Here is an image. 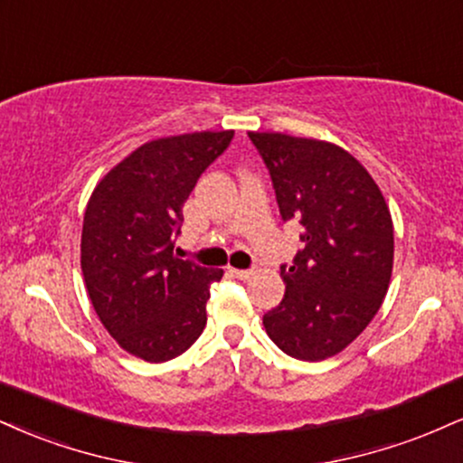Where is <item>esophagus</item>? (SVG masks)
<instances>
[{"label":"esophagus","mask_w":463,"mask_h":463,"mask_svg":"<svg viewBox=\"0 0 463 463\" xmlns=\"http://www.w3.org/2000/svg\"><path fill=\"white\" fill-rule=\"evenodd\" d=\"M231 274L239 278V280H248L250 276H252V271L250 269H237V267H231Z\"/></svg>","instance_id":"esophagus-1"}]
</instances>
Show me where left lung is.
Wrapping results in <instances>:
<instances>
[{
  "mask_svg": "<svg viewBox=\"0 0 463 463\" xmlns=\"http://www.w3.org/2000/svg\"><path fill=\"white\" fill-rule=\"evenodd\" d=\"M276 189L282 220L304 226V250L280 267L287 291L263 317L287 355L341 354L377 315L392 276L394 231L382 189L332 142L250 131Z\"/></svg>",
  "mask_w": 463,
  "mask_h": 463,
  "instance_id": "left-lung-1",
  "label": "left lung"
}]
</instances>
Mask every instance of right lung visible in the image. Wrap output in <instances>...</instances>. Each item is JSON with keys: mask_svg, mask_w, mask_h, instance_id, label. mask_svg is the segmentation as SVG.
Instances as JSON below:
<instances>
[{"mask_svg": "<svg viewBox=\"0 0 463 463\" xmlns=\"http://www.w3.org/2000/svg\"><path fill=\"white\" fill-rule=\"evenodd\" d=\"M235 131L157 137L116 164L83 213L81 271L99 319L127 354L165 362L207 326L209 287L224 271L175 254L183 204Z\"/></svg>", "mask_w": 463, "mask_h": 463, "instance_id": "right-lung-1", "label": "right lung"}]
</instances>
